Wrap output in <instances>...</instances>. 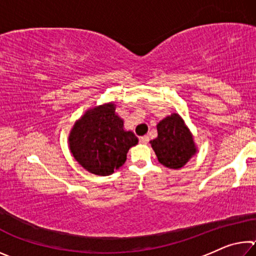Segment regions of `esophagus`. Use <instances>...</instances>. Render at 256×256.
<instances>
[{"instance_id": "obj_1", "label": "esophagus", "mask_w": 256, "mask_h": 256, "mask_svg": "<svg viewBox=\"0 0 256 256\" xmlns=\"http://www.w3.org/2000/svg\"><path fill=\"white\" fill-rule=\"evenodd\" d=\"M149 141H150V138H149L148 136H144L141 138V142H142V144H148Z\"/></svg>"}]
</instances>
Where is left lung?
<instances>
[{"label":"left lung","instance_id":"left-lung-1","mask_svg":"<svg viewBox=\"0 0 256 256\" xmlns=\"http://www.w3.org/2000/svg\"><path fill=\"white\" fill-rule=\"evenodd\" d=\"M158 136L151 141L159 162L178 170L196 154L193 138L178 115L172 114L157 125Z\"/></svg>","mask_w":256,"mask_h":256}]
</instances>
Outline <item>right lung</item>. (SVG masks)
I'll use <instances>...</instances> for the list:
<instances>
[{
	"label": "right lung",
	"instance_id": "add662e5",
	"mask_svg": "<svg viewBox=\"0 0 256 256\" xmlns=\"http://www.w3.org/2000/svg\"><path fill=\"white\" fill-rule=\"evenodd\" d=\"M136 144L134 133L124 131L123 120L115 114L112 104L86 112L70 136L73 157L84 170L100 176L123 166L128 149Z\"/></svg>",
	"mask_w": 256,
	"mask_h": 256
}]
</instances>
